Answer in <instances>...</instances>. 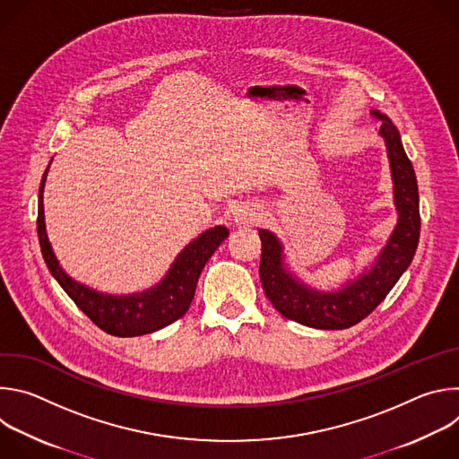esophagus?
<instances>
[{"mask_svg": "<svg viewBox=\"0 0 459 459\" xmlns=\"http://www.w3.org/2000/svg\"><path fill=\"white\" fill-rule=\"evenodd\" d=\"M261 207L255 202H241L232 209V221L238 227L255 225L261 220Z\"/></svg>", "mask_w": 459, "mask_h": 459, "instance_id": "esophagus-1", "label": "esophagus"}]
</instances>
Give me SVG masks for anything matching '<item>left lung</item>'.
<instances>
[{
	"label": "left lung",
	"mask_w": 459,
	"mask_h": 459,
	"mask_svg": "<svg viewBox=\"0 0 459 459\" xmlns=\"http://www.w3.org/2000/svg\"><path fill=\"white\" fill-rule=\"evenodd\" d=\"M370 116L379 119L377 134L386 147L392 194L398 212L394 230L372 264L338 289H316L292 271L280 238L267 229H257L261 238L259 278L267 298L280 314L312 329H349L367 317L409 269L418 248L421 220L414 167L407 158L394 123L379 110H370Z\"/></svg>",
	"instance_id": "obj_1"
}]
</instances>
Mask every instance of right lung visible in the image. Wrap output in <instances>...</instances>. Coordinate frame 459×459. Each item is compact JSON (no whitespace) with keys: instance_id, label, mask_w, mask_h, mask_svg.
Masks as SVG:
<instances>
[{"instance_id":"add662e5","label":"right lung","mask_w":459,"mask_h":459,"mask_svg":"<svg viewBox=\"0 0 459 459\" xmlns=\"http://www.w3.org/2000/svg\"><path fill=\"white\" fill-rule=\"evenodd\" d=\"M52 163V160H50ZM50 163L41 178L38 194V238L45 264L61 289L87 314L101 331L119 338H133L156 333L179 319L190 307L198 278L214 250L229 238V229L216 225L194 238L174 257L165 276L142 292L107 294L73 280L63 271L52 250L45 227L43 190Z\"/></svg>"}]
</instances>
